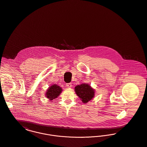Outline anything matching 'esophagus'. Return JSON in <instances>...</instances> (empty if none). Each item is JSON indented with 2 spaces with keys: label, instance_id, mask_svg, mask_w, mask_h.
Listing matches in <instances>:
<instances>
[{
  "label": "esophagus",
  "instance_id": "esophagus-1",
  "mask_svg": "<svg viewBox=\"0 0 147 147\" xmlns=\"http://www.w3.org/2000/svg\"><path fill=\"white\" fill-rule=\"evenodd\" d=\"M66 87H67V88H71V86H72V84H71V83H66Z\"/></svg>",
  "mask_w": 147,
  "mask_h": 147
}]
</instances>
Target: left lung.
<instances>
[{
    "mask_svg": "<svg viewBox=\"0 0 147 147\" xmlns=\"http://www.w3.org/2000/svg\"><path fill=\"white\" fill-rule=\"evenodd\" d=\"M75 92L83 103L91 100L95 95V90L88 84L82 83L75 87Z\"/></svg>",
    "mask_w": 147,
    "mask_h": 147,
    "instance_id": "8db88e82",
    "label": "left lung"
}]
</instances>
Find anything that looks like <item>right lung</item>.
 <instances>
[{
  "label": "right lung",
  "mask_w": 147,
  "mask_h": 147,
  "mask_svg": "<svg viewBox=\"0 0 147 147\" xmlns=\"http://www.w3.org/2000/svg\"><path fill=\"white\" fill-rule=\"evenodd\" d=\"M62 92V88L57 84H53L50 86L46 93V96L52 101L57 98Z\"/></svg>",
  "instance_id": "right-lung-1"
}]
</instances>
